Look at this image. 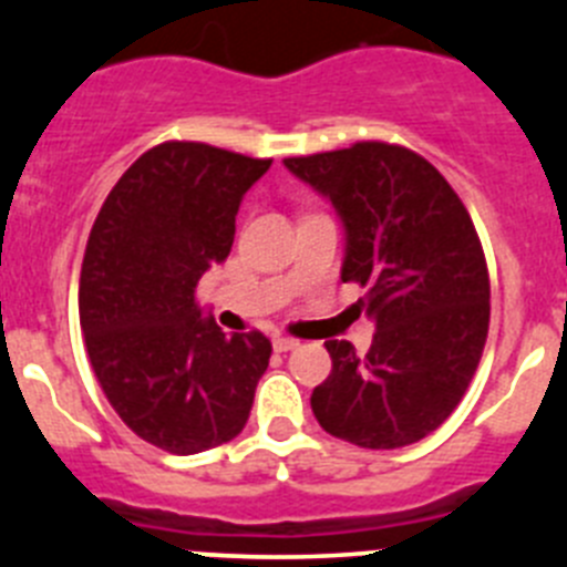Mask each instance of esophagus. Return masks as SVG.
<instances>
[{
	"label": "esophagus",
	"mask_w": 567,
	"mask_h": 567,
	"mask_svg": "<svg viewBox=\"0 0 567 567\" xmlns=\"http://www.w3.org/2000/svg\"><path fill=\"white\" fill-rule=\"evenodd\" d=\"M272 346H275V352H289V349H295V346H298V340L278 334V338L272 340Z\"/></svg>",
	"instance_id": "obj_1"
}]
</instances>
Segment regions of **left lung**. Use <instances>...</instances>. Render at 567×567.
<instances>
[{
    "instance_id": "obj_1",
    "label": "left lung",
    "mask_w": 567,
    "mask_h": 567,
    "mask_svg": "<svg viewBox=\"0 0 567 567\" xmlns=\"http://www.w3.org/2000/svg\"><path fill=\"white\" fill-rule=\"evenodd\" d=\"M343 218L340 278L365 289L372 349L327 340L332 374L312 392L323 432L360 449H403L449 420L483 358L491 318L485 252L452 184L420 153L354 142L284 158Z\"/></svg>"
}]
</instances>
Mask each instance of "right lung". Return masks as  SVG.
<instances>
[{
	"mask_svg": "<svg viewBox=\"0 0 567 567\" xmlns=\"http://www.w3.org/2000/svg\"><path fill=\"white\" fill-rule=\"evenodd\" d=\"M269 164L204 142L155 144L90 229L79 278L90 365L130 432L169 454L238 437L267 372V334H224L195 289L233 249L240 198Z\"/></svg>",
	"mask_w": 567,
	"mask_h": 567,
	"instance_id": "obj_1",
	"label": "right lung"
}]
</instances>
